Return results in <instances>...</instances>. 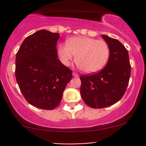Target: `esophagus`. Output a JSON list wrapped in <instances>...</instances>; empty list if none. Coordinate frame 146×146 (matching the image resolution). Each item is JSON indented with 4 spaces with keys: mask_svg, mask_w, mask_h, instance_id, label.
Segmentation results:
<instances>
[{
    "mask_svg": "<svg viewBox=\"0 0 146 146\" xmlns=\"http://www.w3.org/2000/svg\"><path fill=\"white\" fill-rule=\"evenodd\" d=\"M73 77H78V76H79L78 73H77L76 72H73Z\"/></svg>",
    "mask_w": 146,
    "mask_h": 146,
    "instance_id": "obj_1",
    "label": "esophagus"
}]
</instances>
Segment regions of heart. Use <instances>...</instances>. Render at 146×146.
<instances>
[{
    "mask_svg": "<svg viewBox=\"0 0 146 146\" xmlns=\"http://www.w3.org/2000/svg\"><path fill=\"white\" fill-rule=\"evenodd\" d=\"M58 56L66 66L71 64L73 56L79 69L87 73L101 70L108 62L110 48L103 40H97L88 37H74L68 39L66 45L58 46Z\"/></svg>",
    "mask_w": 146,
    "mask_h": 146,
    "instance_id": "b5f03b06",
    "label": "heart"
}]
</instances>
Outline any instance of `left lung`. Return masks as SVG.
Instances as JSON below:
<instances>
[{"label":"left lung","mask_w":146,"mask_h":146,"mask_svg":"<svg viewBox=\"0 0 146 146\" xmlns=\"http://www.w3.org/2000/svg\"><path fill=\"white\" fill-rule=\"evenodd\" d=\"M110 56L103 69L93 74L81 75L80 94L85 104L93 108H103L119 101L125 94L131 72L127 49L118 40L106 35Z\"/></svg>","instance_id":"obj_1"}]
</instances>
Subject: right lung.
I'll return each mask as SVG.
<instances>
[{
    "instance_id": "obj_1",
    "label": "right lung",
    "mask_w": 146,
    "mask_h": 146,
    "mask_svg": "<svg viewBox=\"0 0 146 146\" xmlns=\"http://www.w3.org/2000/svg\"><path fill=\"white\" fill-rule=\"evenodd\" d=\"M59 33L40 30L27 37L16 53L15 75L25 100L33 106L53 110L72 79V70L58 58Z\"/></svg>"
}]
</instances>
